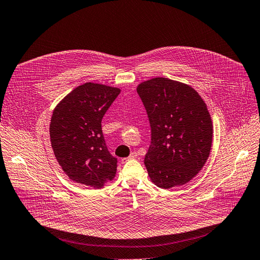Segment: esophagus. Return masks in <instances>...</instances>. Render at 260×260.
<instances>
[{"label": "esophagus", "instance_id": "34e87169", "mask_svg": "<svg viewBox=\"0 0 260 260\" xmlns=\"http://www.w3.org/2000/svg\"><path fill=\"white\" fill-rule=\"evenodd\" d=\"M138 157V154L136 152H132L131 153V155L128 156V157H125V158H122V162H125V161H127V160H129V159H135V158H137Z\"/></svg>", "mask_w": 260, "mask_h": 260}]
</instances>
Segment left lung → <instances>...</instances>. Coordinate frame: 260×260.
Instances as JSON below:
<instances>
[{
    "label": "left lung",
    "mask_w": 260,
    "mask_h": 260,
    "mask_svg": "<svg viewBox=\"0 0 260 260\" xmlns=\"http://www.w3.org/2000/svg\"><path fill=\"white\" fill-rule=\"evenodd\" d=\"M137 93L151 126L145 157L151 181L165 189L187 183L204 167L212 147L206 103L190 85L162 77L141 82Z\"/></svg>",
    "instance_id": "left-lung-1"
}]
</instances>
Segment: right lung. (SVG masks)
<instances>
[{
  "label": "right lung",
  "instance_id": "obj_1",
  "mask_svg": "<svg viewBox=\"0 0 260 260\" xmlns=\"http://www.w3.org/2000/svg\"><path fill=\"white\" fill-rule=\"evenodd\" d=\"M121 90L86 82L56 105L50 122L54 156L69 178L101 188L117 174V158L106 146L102 119Z\"/></svg>",
  "mask_w": 260,
  "mask_h": 260
}]
</instances>
